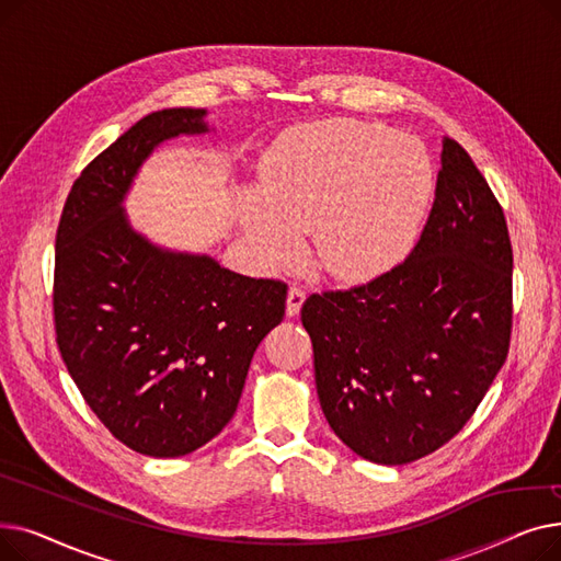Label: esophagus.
Here are the masks:
<instances>
[{"mask_svg":"<svg viewBox=\"0 0 561 561\" xmlns=\"http://www.w3.org/2000/svg\"><path fill=\"white\" fill-rule=\"evenodd\" d=\"M305 300H307V290H305L302 286H296V284H293V286L288 288L286 313H288V316H298V313H300V309H302V305H305Z\"/></svg>","mask_w":561,"mask_h":561,"instance_id":"esophagus-1","label":"esophagus"}]
</instances>
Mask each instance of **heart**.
Here are the masks:
<instances>
[{
    "instance_id": "1",
    "label": "heart",
    "mask_w": 561,
    "mask_h": 561,
    "mask_svg": "<svg viewBox=\"0 0 561 561\" xmlns=\"http://www.w3.org/2000/svg\"><path fill=\"white\" fill-rule=\"evenodd\" d=\"M434 191L425 145L385 125L328 121L282 138L241 197V220L265 261H290L300 233L328 273L370 277L411 245Z\"/></svg>"
}]
</instances>
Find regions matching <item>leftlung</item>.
Returning a JSON list of instances; mask_svg holds the SVG:
<instances>
[{"instance_id": "1", "label": "left lung", "mask_w": 561, "mask_h": 561, "mask_svg": "<svg viewBox=\"0 0 561 561\" xmlns=\"http://www.w3.org/2000/svg\"><path fill=\"white\" fill-rule=\"evenodd\" d=\"M512 268L503 206L446 136L432 211L409 256L302 305L322 414L352 453L416 461L476 414L510 352Z\"/></svg>"}]
</instances>
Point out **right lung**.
Returning a JSON list of instances; mask_svg holds the SVG:
<instances>
[{"label":"right lung","instance_id":"right-lung-1","mask_svg":"<svg viewBox=\"0 0 561 561\" xmlns=\"http://www.w3.org/2000/svg\"><path fill=\"white\" fill-rule=\"evenodd\" d=\"M204 108L145 115L83 168L56 231V343L106 430L147 457L188 455L239 407L256 345L277 328L286 284L163 250L123 209L163 140L206 134Z\"/></svg>","mask_w":561,"mask_h":561}]
</instances>
